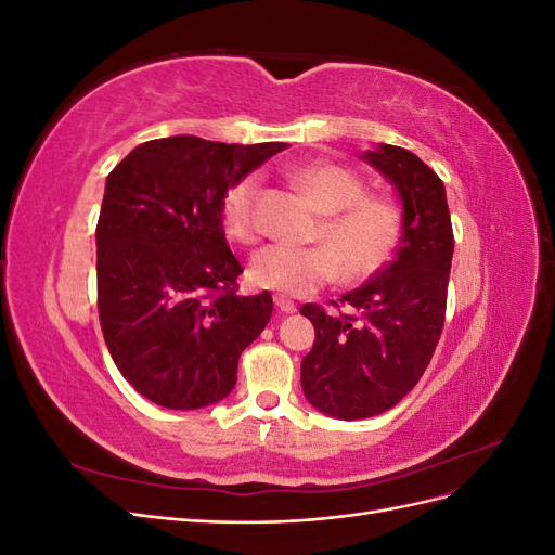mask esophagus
I'll return each mask as SVG.
<instances>
[{
	"label": "esophagus",
	"instance_id": "obj_1",
	"mask_svg": "<svg viewBox=\"0 0 555 555\" xmlns=\"http://www.w3.org/2000/svg\"><path fill=\"white\" fill-rule=\"evenodd\" d=\"M275 306H278V310L284 312V314L296 312V304H294L292 298H287V296H275Z\"/></svg>",
	"mask_w": 555,
	"mask_h": 555
}]
</instances>
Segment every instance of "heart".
<instances>
[{
    "label": "heart",
    "mask_w": 555,
    "mask_h": 555,
    "mask_svg": "<svg viewBox=\"0 0 555 555\" xmlns=\"http://www.w3.org/2000/svg\"><path fill=\"white\" fill-rule=\"evenodd\" d=\"M287 180L322 212L314 238L324 245H268L249 259L247 278L259 289L308 296L343 275L361 282L391 259L402 231V215L389 198L365 196V182L333 162H308L287 169ZM259 178L243 176L222 198L227 236L243 245L259 236Z\"/></svg>",
    "instance_id": "b5f03b06"
}]
</instances>
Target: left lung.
I'll list each match as a JSON object with an SVG mask.
<instances>
[{
    "mask_svg": "<svg viewBox=\"0 0 555 555\" xmlns=\"http://www.w3.org/2000/svg\"><path fill=\"white\" fill-rule=\"evenodd\" d=\"M361 159L393 184L402 204L396 257L340 298L357 317L328 314L314 304L300 308L314 326L300 386L312 408L345 422L391 410L422 379L444 326L453 257L438 173L410 150L389 143L365 150Z\"/></svg>",
    "mask_w": 555,
    "mask_h": 555,
    "instance_id": "8db88e82",
    "label": "left lung"
}]
</instances>
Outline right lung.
Here are the masks:
<instances>
[{"instance_id":"obj_1","label":"right lung","mask_w":555,"mask_h":555,"mask_svg":"<svg viewBox=\"0 0 555 555\" xmlns=\"http://www.w3.org/2000/svg\"><path fill=\"white\" fill-rule=\"evenodd\" d=\"M287 143L155 139L106 178L96 224V306L122 377L155 405L201 410L236 386L243 349L273 312L238 296L222 198Z\"/></svg>"}]
</instances>
